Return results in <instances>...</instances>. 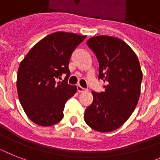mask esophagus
<instances>
[{
  "label": "esophagus",
  "mask_w": 160,
  "mask_h": 160,
  "mask_svg": "<svg viewBox=\"0 0 160 160\" xmlns=\"http://www.w3.org/2000/svg\"><path fill=\"white\" fill-rule=\"evenodd\" d=\"M77 90L79 92H86L87 89L86 88H83V87H81L80 85H77Z\"/></svg>",
  "instance_id": "obj_1"
}]
</instances>
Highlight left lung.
<instances>
[{"label":"left lung","instance_id":"8db88e82","mask_svg":"<svg viewBox=\"0 0 160 160\" xmlns=\"http://www.w3.org/2000/svg\"><path fill=\"white\" fill-rule=\"evenodd\" d=\"M99 62L103 92L92 91L93 101L84 112L90 128L102 132L117 129L133 112L140 97L142 72L137 55L124 41L98 36L87 41Z\"/></svg>","mask_w":160,"mask_h":160}]
</instances>
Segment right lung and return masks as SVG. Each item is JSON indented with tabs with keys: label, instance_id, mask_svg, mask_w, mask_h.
<instances>
[{
	"label": "right lung",
	"instance_id": "1",
	"mask_svg": "<svg viewBox=\"0 0 160 160\" xmlns=\"http://www.w3.org/2000/svg\"><path fill=\"white\" fill-rule=\"evenodd\" d=\"M85 36L57 32L32 47L21 62L17 76L20 103L28 118L41 126H52L63 118L66 102L77 91L68 83L73 51ZM65 73L64 81L59 82Z\"/></svg>",
	"mask_w": 160,
	"mask_h": 160
}]
</instances>
